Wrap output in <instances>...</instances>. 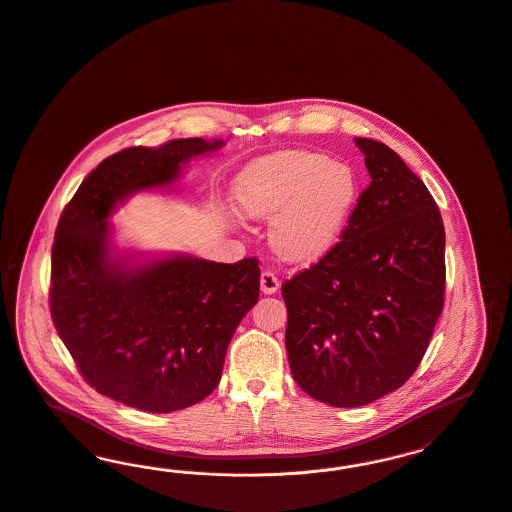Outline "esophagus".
Segmentation results:
<instances>
[{"label":"esophagus","mask_w":512,"mask_h":512,"mask_svg":"<svg viewBox=\"0 0 512 512\" xmlns=\"http://www.w3.org/2000/svg\"><path fill=\"white\" fill-rule=\"evenodd\" d=\"M278 287H280L278 276L272 270H263V274H261V289H263V293L272 295V293L278 291Z\"/></svg>","instance_id":"obj_1"}]
</instances>
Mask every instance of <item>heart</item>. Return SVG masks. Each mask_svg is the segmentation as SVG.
I'll return each mask as SVG.
<instances>
[{
  "mask_svg": "<svg viewBox=\"0 0 512 512\" xmlns=\"http://www.w3.org/2000/svg\"><path fill=\"white\" fill-rule=\"evenodd\" d=\"M238 205L251 219H271L270 244L291 263L324 257L345 232L360 196L347 162L312 150H286L247 167Z\"/></svg>",
  "mask_w": 512,
  "mask_h": 512,
  "instance_id": "obj_1",
  "label": "heart"
}]
</instances>
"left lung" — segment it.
I'll return each mask as SVG.
<instances>
[{
  "label": "left lung",
  "mask_w": 512,
  "mask_h": 512,
  "mask_svg": "<svg viewBox=\"0 0 512 512\" xmlns=\"http://www.w3.org/2000/svg\"><path fill=\"white\" fill-rule=\"evenodd\" d=\"M368 188L341 240L282 284L295 383L356 408L419 368L444 307L446 232L429 188L387 144L356 139Z\"/></svg>",
  "instance_id": "obj_1"
}]
</instances>
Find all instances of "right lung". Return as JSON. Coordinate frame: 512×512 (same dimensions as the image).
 Here are the masks:
<instances>
[{
  "mask_svg": "<svg viewBox=\"0 0 512 512\" xmlns=\"http://www.w3.org/2000/svg\"><path fill=\"white\" fill-rule=\"evenodd\" d=\"M221 141L177 139L108 156L62 211L51 249L49 308L83 379L129 408H190L221 381L226 348L259 299V259H110L106 219L129 194L173 183L181 165Z\"/></svg>",
  "mask_w": 512,
  "mask_h": 512,
  "instance_id": "right-lung-1",
  "label": "right lung"
}]
</instances>
